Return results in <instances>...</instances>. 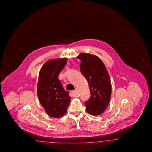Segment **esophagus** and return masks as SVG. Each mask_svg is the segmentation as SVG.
Wrapping results in <instances>:
<instances>
[{
    "mask_svg": "<svg viewBox=\"0 0 152 152\" xmlns=\"http://www.w3.org/2000/svg\"><path fill=\"white\" fill-rule=\"evenodd\" d=\"M78 92V89L77 88H76L75 90H72V91H71V94L74 96V95H75V94H77V93Z\"/></svg>",
    "mask_w": 152,
    "mask_h": 152,
    "instance_id": "1",
    "label": "esophagus"
}]
</instances>
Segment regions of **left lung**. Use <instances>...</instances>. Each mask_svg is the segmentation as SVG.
<instances>
[{"mask_svg": "<svg viewBox=\"0 0 152 152\" xmlns=\"http://www.w3.org/2000/svg\"><path fill=\"white\" fill-rule=\"evenodd\" d=\"M77 58L81 60L80 70L88 83L91 94L84 104L86 111L92 115H100L107 107L111 96V83L107 69L96 55L81 53Z\"/></svg>", "mask_w": 152, "mask_h": 152, "instance_id": "8db88e82", "label": "left lung"}]
</instances>
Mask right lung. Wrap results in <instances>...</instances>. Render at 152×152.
I'll return each mask as SVG.
<instances>
[{"label": "right lung", "mask_w": 152, "mask_h": 152, "mask_svg": "<svg viewBox=\"0 0 152 152\" xmlns=\"http://www.w3.org/2000/svg\"><path fill=\"white\" fill-rule=\"evenodd\" d=\"M66 62L65 58L48 60L39 72L38 96L47 114L52 117H62L66 113L71 101L68 92L64 90L58 78Z\"/></svg>", "instance_id": "add662e5"}]
</instances>
